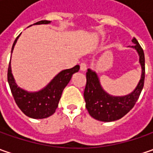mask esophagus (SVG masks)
I'll return each mask as SVG.
<instances>
[{
    "label": "esophagus",
    "instance_id": "34e87169",
    "mask_svg": "<svg viewBox=\"0 0 153 153\" xmlns=\"http://www.w3.org/2000/svg\"><path fill=\"white\" fill-rule=\"evenodd\" d=\"M80 70L82 71H87V65H86V63H84V62L81 63V65H80Z\"/></svg>",
    "mask_w": 153,
    "mask_h": 153
}]
</instances>
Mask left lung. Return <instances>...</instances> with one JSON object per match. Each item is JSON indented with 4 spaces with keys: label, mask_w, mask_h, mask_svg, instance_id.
<instances>
[{
    "label": "left lung",
    "mask_w": 153,
    "mask_h": 153,
    "mask_svg": "<svg viewBox=\"0 0 153 153\" xmlns=\"http://www.w3.org/2000/svg\"><path fill=\"white\" fill-rule=\"evenodd\" d=\"M131 46L138 53L141 76L138 84L130 94L123 96H113L104 90L97 73L88 69L87 83L84 90L86 108L93 118L101 122H113L122 118L134 107L142 91L145 80V55L136 39H132Z\"/></svg>",
    "instance_id": "8db88e82"
}]
</instances>
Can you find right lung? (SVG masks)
<instances>
[{"instance_id":"right-lung-1","label":"right lung","mask_w":153,"mask_h":153,"mask_svg":"<svg viewBox=\"0 0 153 153\" xmlns=\"http://www.w3.org/2000/svg\"><path fill=\"white\" fill-rule=\"evenodd\" d=\"M50 23L51 21L42 20L34 25H48ZM19 36L15 39L12 48V53ZM79 69V65H76L73 68L61 71L42 89L39 91L30 92L23 89L16 83L13 75L12 73L10 62L7 71V81L15 102L23 113L30 118L42 119L50 117L55 112L64 88L71 81L72 75L77 72Z\"/></svg>"}]
</instances>
